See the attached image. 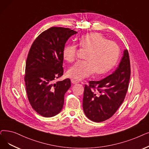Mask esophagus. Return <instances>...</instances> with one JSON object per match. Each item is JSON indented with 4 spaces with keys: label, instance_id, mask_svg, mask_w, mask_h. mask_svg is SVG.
Returning <instances> with one entry per match:
<instances>
[{
    "label": "esophagus",
    "instance_id": "esophagus-1",
    "mask_svg": "<svg viewBox=\"0 0 149 149\" xmlns=\"http://www.w3.org/2000/svg\"><path fill=\"white\" fill-rule=\"evenodd\" d=\"M71 82H72V84H77L79 83V81L75 80H71Z\"/></svg>",
    "mask_w": 149,
    "mask_h": 149
}]
</instances>
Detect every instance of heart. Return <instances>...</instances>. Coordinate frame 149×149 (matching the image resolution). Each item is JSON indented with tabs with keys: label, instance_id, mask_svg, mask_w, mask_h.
<instances>
[{
	"label": "heart",
	"instance_id": "heart-1",
	"mask_svg": "<svg viewBox=\"0 0 149 149\" xmlns=\"http://www.w3.org/2000/svg\"><path fill=\"white\" fill-rule=\"evenodd\" d=\"M79 46L88 52L85 61L78 62L70 68L68 75L81 80L95 73L102 76L109 72L118 62L120 49L116 42L108 41L99 33H90L83 36L79 41ZM77 47L74 45H67L63 51L64 60L72 63L77 58Z\"/></svg>",
	"mask_w": 149,
	"mask_h": 149
}]
</instances>
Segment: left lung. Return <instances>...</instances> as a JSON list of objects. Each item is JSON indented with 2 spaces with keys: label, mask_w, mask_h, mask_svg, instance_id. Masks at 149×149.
I'll return each mask as SVG.
<instances>
[{
  "label": "left lung",
  "mask_w": 149,
  "mask_h": 149,
  "mask_svg": "<svg viewBox=\"0 0 149 149\" xmlns=\"http://www.w3.org/2000/svg\"><path fill=\"white\" fill-rule=\"evenodd\" d=\"M130 78V63L125 49L118 67L111 74L85 85L83 108L86 117L95 122L110 118L125 99Z\"/></svg>",
  "instance_id": "obj_1"
}]
</instances>
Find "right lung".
<instances>
[{
  "instance_id": "obj_1",
  "label": "right lung",
  "mask_w": 149,
  "mask_h": 149,
  "mask_svg": "<svg viewBox=\"0 0 149 149\" xmlns=\"http://www.w3.org/2000/svg\"><path fill=\"white\" fill-rule=\"evenodd\" d=\"M77 33L68 28L51 27L36 38L30 49L25 88L32 108L44 117H53L63 108L70 80H54L63 75V51L68 39Z\"/></svg>"
}]
</instances>
